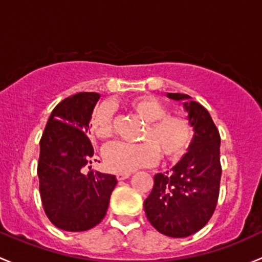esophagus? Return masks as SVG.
<instances>
[{
  "label": "esophagus",
  "mask_w": 262,
  "mask_h": 262,
  "mask_svg": "<svg viewBox=\"0 0 262 262\" xmlns=\"http://www.w3.org/2000/svg\"><path fill=\"white\" fill-rule=\"evenodd\" d=\"M130 177H131V172H117V174H116V178H117L118 180H125Z\"/></svg>",
  "instance_id": "1"
}]
</instances>
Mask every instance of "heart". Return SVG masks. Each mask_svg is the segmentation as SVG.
I'll return each mask as SVG.
<instances>
[{
  "instance_id": "heart-1",
  "label": "heart",
  "mask_w": 262,
  "mask_h": 262,
  "mask_svg": "<svg viewBox=\"0 0 262 262\" xmlns=\"http://www.w3.org/2000/svg\"><path fill=\"white\" fill-rule=\"evenodd\" d=\"M131 110L146 122L141 144L115 142L103 151L107 169L115 172H130L150 166L160 155L164 161H178L189 150L194 130L182 116L168 115L165 106L155 97L141 96L130 102ZM92 131L98 139L111 137L113 131L112 107L103 103L94 110Z\"/></svg>"
}]
</instances>
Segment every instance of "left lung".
<instances>
[{"instance_id": "obj_1", "label": "left lung", "mask_w": 262, "mask_h": 262, "mask_svg": "<svg viewBox=\"0 0 262 262\" xmlns=\"http://www.w3.org/2000/svg\"><path fill=\"white\" fill-rule=\"evenodd\" d=\"M183 101L194 136L188 152L165 174L154 177V187L144 202L149 222L156 231L175 238L188 237L211 220L218 201L222 169L220 132L209 112L190 96L166 93Z\"/></svg>"}]
</instances>
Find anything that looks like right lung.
I'll return each instance as SVG.
<instances>
[{"label": "right lung", "instance_id": "1", "mask_svg": "<svg viewBox=\"0 0 262 262\" xmlns=\"http://www.w3.org/2000/svg\"><path fill=\"white\" fill-rule=\"evenodd\" d=\"M99 93L82 92L51 112L40 140L37 164L42 207L55 227L68 232L93 228L106 215L117 179L99 171L83 172L93 156L88 135Z\"/></svg>", "mask_w": 262, "mask_h": 262}]
</instances>
